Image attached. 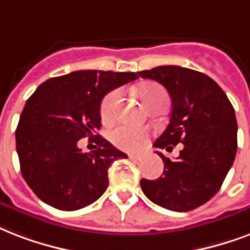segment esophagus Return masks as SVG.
I'll use <instances>...</instances> for the list:
<instances>
[{
  "label": "esophagus",
  "instance_id": "obj_1",
  "mask_svg": "<svg viewBox=\"0 0 250 250\" xmlns=\"http://www.w3.org/2000/svg\"><path fill=\"white\" fill-rule=\"evenodd\" d=\"M139 158H141V155H138V154H129V159L131 160H138Z\"/></svg>",
  "mask_w": 250,
  "mask_h": 250
}]
</instances>
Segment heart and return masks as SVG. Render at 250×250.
I'll return each mask as SVG.
<instances>
[{"label": "heart", "instance_id": "1", "mask_svg": "<svg viewBox=\"0 0 250 250\" xmlns=\"http://www.w3.org/2000/svg\"><path fill=\"white\" fill-rule=\"evenodd\" d=\"M138 95L147 108L151 104H155L158 102H162V100L168 102V95L166 90L163 87L154 84V83H147V84L139 87ZM119 100V91H112L103 99L102 105H100V115H102V119L104 121H109V120L113 119ZM148 137H150V133L146 129L123 125V126L116 127L115 130L112 131L111 141L116 147H119L121 150L138 151L146 145Z\"/></svg>", "mask_w": 250, "mask_h": 250}]
</instances>
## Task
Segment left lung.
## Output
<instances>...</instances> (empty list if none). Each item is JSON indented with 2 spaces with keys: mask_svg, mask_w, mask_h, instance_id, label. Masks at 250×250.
<instances>
[{
  "mask_svg": "<svg viewBox=\"0 0 250 250\" xmlns=\"http://www.w3.org/2000/svg\"><path fill=\"white\" fill-rule=\"evenodd\" d=\"M167 88L171 96L169 124L156 139V148L172 151L183 143L175 160L163 159V175L141 180L151 202L172 211H190L218 193L237 151L235 109L219 84L208 75L187 67L166 65L138 73Z\"/></svg>",
  "mask_w": 250,
  "mask_h": 250,
  "instance_id": "1",
  "label": "left lung"
}]
</instances>
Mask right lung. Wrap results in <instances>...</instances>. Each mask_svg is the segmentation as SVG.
Wrapping results in <instances>:
<instances>
[{
	"label": "right lung",
	"instance_id": "1",
	"mask_svg": "<svg viewBox=\"0 0 250 250\" xmlns=\"http://www.w3.org/2000/svg\"><path fill=\"white\" fill-rule=\"evenodd\" d=\"M138 73L78 70L42 83L31 95L15 130L21 172L27 185L52 208L74 211L94 204L108 187V168L127 158L95 131L102 126L104 95L139 78ZM98 145L83 154L76 143Z\"/></svg>",
	"mask_w": 250,
	"mask_h": 250
}]
</instances>
